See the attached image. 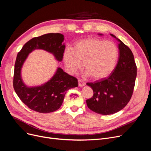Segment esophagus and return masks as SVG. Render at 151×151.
<instances>
[{
	"label": "esophagus",
	"mask_w": 151,
	"mask_h": 151,
	"mask_svg": "<svg viewBox=\"0 0 151 151\" xmlns=\"http://www.w3.org/2000/svg\"><path fill=\"white\" fill-rule=\"evenodd\" d=\"M85 84H86V83H85V82L83 81L82 80H80V79L78 80V85H79L80 86L82 87V86H84Z\"/></svg>",
	"instance_id": "esophagus-1"
}]
</instances>
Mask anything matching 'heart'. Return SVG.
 <instances>
[{"instance_id": "obj_1", "label": "heart", "mask_w": 151, "mask_h": 151, "mask_svg": "<svg viewBox=\"0 0 151 151\" xmlns=\"http://www.w3.org/2000/svg\"><path fill=\"white\" fill-rule=\"evenodd\" d=\"M119 55V49L114 42L91 38L78 41L73 50H65L63 58L71 73L81 69L84 63L86 75L98 80L104 79L112 73Z\"/></svg>"}]
</instances>
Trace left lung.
<instances>
[{"instance_id": "8db88e82", "label": "left lung", "mask_w": 151, "mask_h": 151, "mask_svg": "<svg viewBox=\"0 0 151 151\" xmlns=\"http://www.w3.org/2000/svg\"><path fill=\"white\" fill-rule=\"evenodd\" d=\"M110 35L119 42V57L116 67L107 78L86 83L94 93L93 96L86 100L87 106L102 115L115 114L127 106L133 95L137 75L132 50L115 36Z\"/></svg>"}]
</instances>
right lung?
<instances>
[{"instance_id": "1", "label": "right lung", "mask_w": 151, "mask_h": 151, "mask_svg": "<svg viewBox=\"0 0 151 151\" xmlns=\"http://www.w3.org/2000/svg\"><path fill=\"white\" fill-rule=\"evenodd\" d=\"M63 35L49 33L35 37L26 43L17 56L14 75V88L21 101L30 109L39 113H50L60 107L66 91L78 86V80L58 68L55 74L41 86L28 88L21 78L22 65L28 54L35 49H43L53 54L58 61H62L65 45Z\"/></svg>"}]
</instances>
